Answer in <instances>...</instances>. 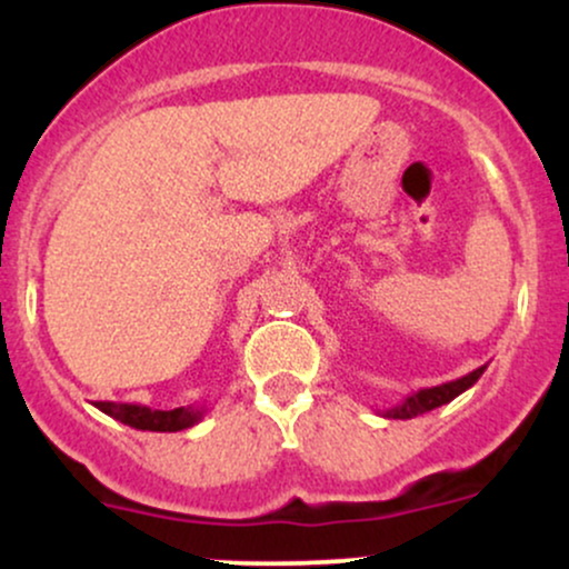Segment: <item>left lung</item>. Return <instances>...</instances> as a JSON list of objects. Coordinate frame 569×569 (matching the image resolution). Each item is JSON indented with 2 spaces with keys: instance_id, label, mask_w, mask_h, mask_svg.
Returning a JSON list of instances; mask_svg holds the SVG:
<instances>
[{
  "instance_id": "left-lung-1",
  "label": "left lung",
  "mask_w": 569,
  "mask_h": 569,
  "mask_svg": "<svg viewBox=\"0 0 569 569\" xmlns=\"http://www.w3.org/2000/svg\"><path fill=\"white\" fill-rule=\"evenodd\" d=\"M485 369L487 367H479V369H473L471 375L460 377V380L441 382V385H436V388H422V390H417V393H409L401 403H396L393 409L380 411V415L393 417V420H411V417L439 409V407H443V403L452 401V398L466 393L468 388H473V385L479 382V377L485 375Z\"/></svg>"
}]
</instances>
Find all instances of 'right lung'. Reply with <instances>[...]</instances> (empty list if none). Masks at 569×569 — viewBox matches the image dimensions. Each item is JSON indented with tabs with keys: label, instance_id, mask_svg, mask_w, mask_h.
Masks as SVG:
<instances>
[{
	"label": "right lung",
	"instance_id": "1",
	"mask_svg": "<svg viewBox=\"0 0 569 569\" xmlns=\"http://www.w3.org/2000/svg\"><path fill=\"white\" fill-rule=\"evenodd\" d=\"M96 409H101L103 415L114 417L122 426H130L136 430H152V433H176V430H184L198 426L206 415V407H179L171 411L162 409H149L141 403H114V401H96Z\"/></svg>",
	"mask_w": 569,
	"mask_h": 569
}]
</instances>
